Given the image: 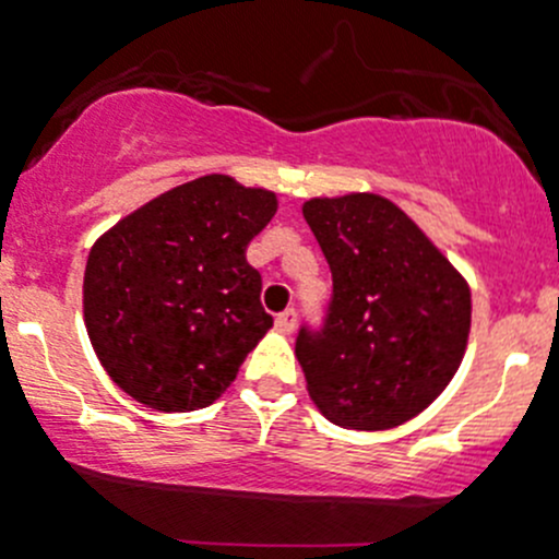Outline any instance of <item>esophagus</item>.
<instances>
[{
	"instance_id": "1",
	"label": "esophagus",
	"mask_w": 559,
	"mask_h": 559,
	"mask_svg": "<svg viewBox=\"0 0 559 559\" xmlns=\"http://www.w3.org/2000/svg\"><path fill=\"white\" fill-rule=\"evenodd\" d=\"M296 322H298L296 309H285V312L277 314V328H280L282 333H293V331H296Z\"/></svg>"
}]
</instances>
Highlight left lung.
Returning <instances> with one entry per match:
<instances>
[{"mask_svg": "<svg viewBox=\"0 0 559 559\" xmlns=\"http://www.w3.org/2000/svg\"><path fill=\"white\" fill-rule=\"evenodd\" d=\"M304 217L331 266L320 328L296 358L331 423L384 430L439 399L463 360L471 290L417 223L377 193L312 199Z\"/></svg>", "mask_w": 559, "mask_h": 559, "instance_id": "1", "label": "left lung"}]
</instances>
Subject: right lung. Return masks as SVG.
I'll use <instances>...</instances> for the list:
<instances>
[{
    "instance_id": "1",
    "label": "right lung",
    "mask_w": 559,
    "mask_h": 559,
    "mask_svg": "<svg viewBox=\"0 0 559 559\" xmlns=\"http://www.w3.org/2000/svg\"><path fill=\"white\" fill-rule=\"evenodd\" d=\"M277 195L206 175L147 201L91 247L85 328L123 393L158 412L221 399L241 360L272 328L252 237Z\"/></svg>"
}]
</instances>
